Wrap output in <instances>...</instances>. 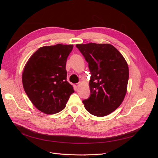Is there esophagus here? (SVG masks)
<instances>
[{"instance_id":"obj_1","label":"esophagus","mask_w":158,"mask_h":158,"mask_svg":"<svg viewBox=\"0 0 158 158\" xmlns=\"http://www.w3.org/2000/svg\"><path fill=\"white\" fill-rule=\"evenodd\" d=\"M80 83H77V84H75V86L78 88V87H79V86H80Z\"/></svg>"}]
</instances>
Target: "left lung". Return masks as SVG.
Listing matches in <instances>:
<instances>
[{
    "label": "left lung",
    "instance_id": "obj_1",
    "mask_svg": "<svg viewBox=\"0 0 158 158\" xmlns=\"http://www.w3.org/2000/svg\"><path fill=\"white\" fill-rule=\"evenodd\" d=\"M76 47L88 62L91 73L90 96L82 101L93 115L103 117L111 113L125 97L128 80L127 61L110 44H77Z\"/></svg>",
    "mask_w": 158,
    "mask_h": 158
}]
</instances>
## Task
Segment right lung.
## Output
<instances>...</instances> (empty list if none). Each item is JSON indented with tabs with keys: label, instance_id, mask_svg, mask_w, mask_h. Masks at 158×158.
<instances>
[{
	"label": "right lung",
	"instance_id": "obj_1",
	"mask_svg": "<svg viewBox=\"0 0 158 158\" xmlns=\"http://www.w3.org/2000/svg\"><path fill=\"white\" fill-rule=\"evenodd\" d=\"M73 49V45L42 47L27 62L22 74L23 87L31 103L43 113L61 111L74 92L66 80V70Z\"/></svg>",
	"mask_w": 158,
	"mask_h": 158
}]
</instances>
